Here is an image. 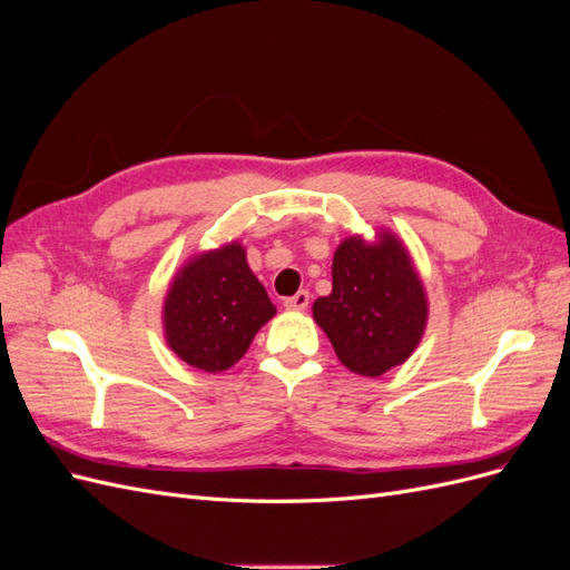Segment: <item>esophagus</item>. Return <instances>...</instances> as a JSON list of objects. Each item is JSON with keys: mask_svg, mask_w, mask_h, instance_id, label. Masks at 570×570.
<instances>
[{"mask_svg": "<svg viewBox=\"0 0 570 570\" xmlns=\"http://www.w3.org/2000/svg\"><path fill=\"white\" fill-rule=\"evenodd\" d=\"M308 306V292L306 289H299L297 295H292L285 299V308H289V312H304V308Z\"/></svg>", "mask_w": 570, "mask_h": 570, "instance_id": "1", "label": "esophagus"}]
</instances>
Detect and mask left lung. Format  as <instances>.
Masks as SVG:
<instances>
[{
    "label": "left lung",
    "instance_id": "left-lung-1",
    "mask_svg": "<svg viewBox=\"0 0 570 570\" xmlns=\"http://www.w3.org/2000/svg\"><path fill=\"white\" fill-rule=\"evenodd\" d=\"M314 321L352 373L377 377L404 364L428 323V299L402 239H342L333 256V292L314 302Z\"/></svg>",
    "mask_w": 570,
    "mask_h": 570
}]
</instances>
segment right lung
Wrapping results in <instances>:
<instances>
[{
    "mask_svg": "<svg viewBox=\"0 0 570 570\" xmlns=\"http://www.w3.org/2000/svg\"><path fill=\"white\" fill-rule=\"evenodd\" d=\"M275 316L266 287L230 243L202 252L176 273L164 299V335L185 364L220 373L245 356L254 335Z\"/></svg>",
    "mask_w": 570,
    "mask_h": 570,
    "instance_id": "right-lung-1",
    "label": "right lung"
}]
</instances>
